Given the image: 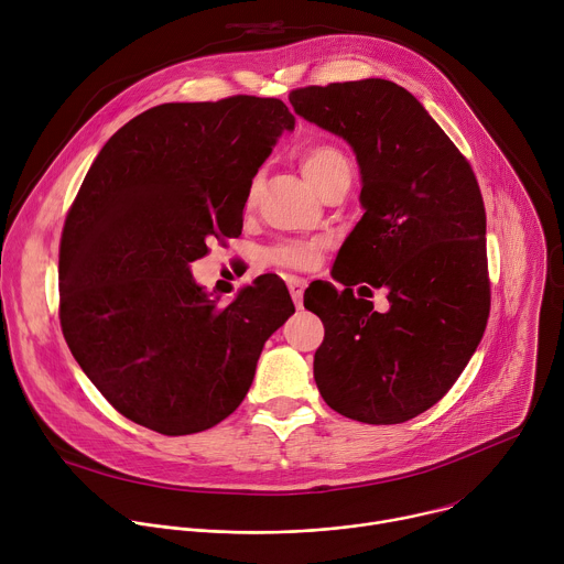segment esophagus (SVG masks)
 Wrapping results in <instances>:
<instances>
[{
    "label": "esophagus",
    "instance_id": "34e87169",
    "mask_svg": "<svg viewBox=\"0 0 564 564\" xmlns=\"http://www.w3.org/2000/svg\"><path fill=\"white\" fill-rule=\"evenodd\" d=\"M305 285H307L305 279H299V276H290V279H288V290H290L292 301H294L296 307L303 305V290H305Z\"/></svg>",
    "mask_w": 564,
    "mask_h": 564
}]
</instances>
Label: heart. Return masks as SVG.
<instances>
[{"mask_svg": "<svg viewBox=\"0 0 564 564\" xmlns=\"http://www.w3.org/2000/svg\"><path fill=\"white\" fill-rule=\"evenodd\" d=\"M301 172L305 181L321 196H324L333 185L341 181H350L352 165L341 149L333 144H314L301 155ZM259 189H261V176L252 181L248 205H254ZM321 250H324V243H318V240H292V243H281L279 248H274L270 252V259L285 268L312 270L321 261Z\"/></svg>", "mask_w": 564, "mask_h": 564, "instance_id": "b5f03b06", "label": "heart"}]
</instances>
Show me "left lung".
<instances>
[{
	"mask_svg": "<svg viewBox=\"0 0 564 564\" xmlns=\"http://www.w3.org/2000/svg\"><path fill=\"white\" fill-rule=\"evenodd\" d=\"M290 105L344 138L361 174L364 216L333 268L346 288L312 283L303 296L326 328L316 388L344 417L409 422L451 390L487 328V214L475 174L422 102L390 79L296 89ZM372 289L389 292L386 313L362 299Z\"/></svg>",
	"mask_w": 564,
	"mask_h": 564,
	"instance_id": "8db88e82",
	"label": "left lung"
}]
</instances>
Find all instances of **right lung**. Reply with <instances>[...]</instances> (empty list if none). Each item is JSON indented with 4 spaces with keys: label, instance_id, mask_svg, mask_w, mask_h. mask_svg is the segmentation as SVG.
<instances>
[{
    "label": "right lung",
    "instance_id": "1",
    "mask_svg": "<svg viewBox=\"0 0 564 564\" xmlns=\"http://www.w3.org/2000/svg\"><path fill=\"white\" fill-rule=\"evenodd\" d=\"M292 129L276 98L170 102L129 120L94 160L62 229L59 321L127 420L192 435L246 399L294 303L265 274L218 307L189 263L212 238L240 234L252 178Z\"/></svg>",
    "mask_w": 564,
    "mask_h": 564
}]
</instances>
